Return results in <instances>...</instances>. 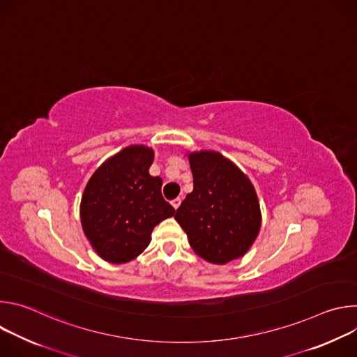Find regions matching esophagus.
<instances>
[{
  "label": "esophagus",
  "mask_w": 357,
  "mask_h": 357,
  "mask_svg": "<svg viewBox=\"0 0 357 357\" xmlns=\"http://www.w3.org/2000/svg\"><path fill=\"white\" fill-rule=\"evenodd\" d=\"M181 202H182V199H181V197H175L171 203H172V206H174L175 209H178V208H179V205H181Z\"/></svg>",
  "instance_id": "34e87169"
}]
</instances>
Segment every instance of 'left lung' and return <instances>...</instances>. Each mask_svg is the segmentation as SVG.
Segmentation results:
<instances>
[{
    "label": "left lung",
    "mask_w": 357,
    "mask_h": 357,
    "mask_svg": "<svg viewBox=\"0 0 357 357\" xmlns=\"http://www.w3.org/2000/svg\"><path fill=\"white\" fill-rule=\"evenodd\" d=\"M189 164L193 190L176 209L175 219L186 231L190 247L213 264L244 256L261 226L251 182L219 152H193Z\"/></svg>",
    "instance_id": "obj_1"
}]
</instances>
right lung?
Segmentation results:
<instances>
[{"label": "right lung", "instance_id": "add662e5", "mask_svg": "<svg viewBox=\"0 0 357 357\" xmlns=\"http://www.w3.org/2000/svg\"><path fill=\"white\" fill-rule=\"evenodd\" d=\"M154 151L132 145L107 160L83 192L80 219L98 256L113 264L134 260L148 247L151 233L175 209L162 197L160 176L148 169Z\"/></svg>", "mask_w": 357, "mask_h": 357}]
</instances>
